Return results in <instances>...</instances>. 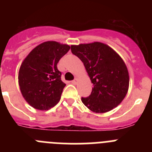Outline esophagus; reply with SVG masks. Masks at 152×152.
Listing matches in <instances>:
<instances>
[{"mask_svg":"<svg viewBox=\"0 0 152 152\" xmlns=\"http://www.w3.org/2000/svg\"><path fill=\"white\" fill-rule=\"evenodd\" d=\"M77 81H78V80H77V78H75L73 80H72V84H77Z\"/></svg>","mask_w":152,"mask_h":152,"instance_id":"34e87169","label":"esophagus"}]
</instances>
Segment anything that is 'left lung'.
I'll list each match as a JSON object with an SVG mask.
<instances>
[{
  "label": "left lung",
  "mask_w": 152,
  "mask_h": 152,
  "mask_svg": "<svg viewBox=\"0 0 152 152\" xmlns=\"http://www.w3.org/2000/svg\"><path fill=\"white\" fill-rule=\"evenodd\" d=\"M72 54L84 63L94 88L82 103L94 113L111 110L123 101L129 89V77L122 58L101 42L71 46Z\"/></svg>",
  "instance_id": "left-lung-1"
}]
</instances>
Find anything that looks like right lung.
Wrapping results in <instances>:
<instances>
[{"instance_id": "1", "label": "right lung", "mask_w": 152, "mask_h": 152, "mask_svg": "<svg viewBox=\"0 0 152 152\" xmlns=\"http://www.w3.org/2000/svg\"><path fill=\"white\" fill-rule=\"evenodd\" d=\"M70 46L57 42L40 44L29 52L19 71L18 81L26 101L33 108L48 110L60 100L65 84L57 64Z\"/></svg>"}]
</instances>
